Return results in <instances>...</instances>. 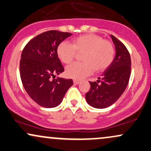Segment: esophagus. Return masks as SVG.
<instances>
[{
    "instance_id": "obj_1",
    "label": "esophagus",
    "mask_w": 151,
    "mask_h": 151,
    "mask_svg": "<svg viewBox=\"0 0 151 151\" xmlns=\"http://www.w3.org/2000/svg\"><path fill=\"white\" fill-rule=\"evenodd\" d=\"M73 82H74V84H77H77H79V83H80V81H78V80H74Z\"/></svg>"
}]
</instances>
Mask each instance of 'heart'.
I'll use <instances>...</instances> for the list:
<instances>
[{"label":"heart","instance_id":"b5f03b06","mask_svg":"<svg viewBox=\"0 0 151 151\" xmlns=\"http://www.w3.org/2000/svg\"><path fill=\"white\" fill-rule=\"evenodd\" d=\"M83 53L81 63H74L65 69V74L74 79H82L93 72H101L111 65L115 56V49L111 42L94 34L79 36L72 40V44L63 42L57 49L62 63L70 64L76 54Z\"/></svg>","mask_w":151,"mask_h":151}]
</instances>
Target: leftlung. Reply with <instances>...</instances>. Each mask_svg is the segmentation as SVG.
<instances>
[{
	"label": "left lung",
	"instance_id": "1",
	"mask_svg": "<svg viewBox=\"0 0 151 151\" xmlns=\"http://www.w3.org/2000/svg\"><path fill=\"white\" fill-rule=\"evenodd\" d=\"M111 39L115 47V58L97 82H90L91 88L86 93L87 103L95 108H108L116 102L129 81L132 65L129 52L117 38L111 35Z\"/></svg>",
	"mask_w": 151,
	"mask_h": 151
}]
</instances>
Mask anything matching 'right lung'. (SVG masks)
I'll return each mask as SVG.
<instances>
[{
	"label": "right lung",
	"instance_id": "1",
	"mask_svg": "<svg viewBox=\"0 0 151 151\" xmlns=\"http://www.w3.org/2000/svg\"><path fill=\"white\" fill-rule=\"evenodd\" d=\"M71 35L55 30L43 32L29 41L22 52L19 72L23 86L31 99L43 108L59 105L73 85L72 79H51L64 72L57 49Z\"/></svg>",
	"mask_w": 151,
	"mask_h": 151
}]
</instances>
